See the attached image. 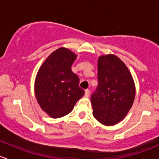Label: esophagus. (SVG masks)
I'll return each mask as SVG.
<instances>
[{
    "label": "esophagus",
    "mask_w": 159,
    "mask_h": 159,
    "mask_svg": "<svg viewBox=\"0 0 159 159\" xmlns=\"http://www.w3.org/2000/svg\"><path fill=\"white\" fill-rule=\"evenodd\" d=\"M84 95H85V97H89L90 95V91L89 89L85 90V94H84Z\"/></svg>",
    "instance_id": "1"
}]
</instances>
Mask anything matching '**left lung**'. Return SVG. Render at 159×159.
<instances>
[{
	"instance_id": "left-lung-1",
	"label": "left lung",
	"mask_w": 159,
	"mask_h": 159,
	"mask_svg": "<svg viewBox=\"0 0 159 159\" xmlns=\"http://www.w3.org/2000/svg\"><path fill=\"white\" fill-rule=\"evenodd\" d=\"M98 81L91 94L93 115L102 125H114L129 113L135 96L132 76L124 62L114 54L98 61Z\"/></svg>"
}]
</instances>
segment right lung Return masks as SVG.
I'll return each instance as SVG.
<instances>
[{
	"label": "right lung",
	"instance_id": "add662e5",
	"mask_svg": "<svg viewBox=\"0 0 159 159\" xmlns=\"http://www.w3.org/2000/svg\"><path fill=\"white\" fill-rule=\"evenodd\" d=\"M76 57L70 50L61 48L50 54L37 74V101L41 109L53 118L69 114L84 94L79 88V78L71 70Z\"/></svg>",
	"mask_w": 159,
	"mask_h": 159
}]
</instances>
